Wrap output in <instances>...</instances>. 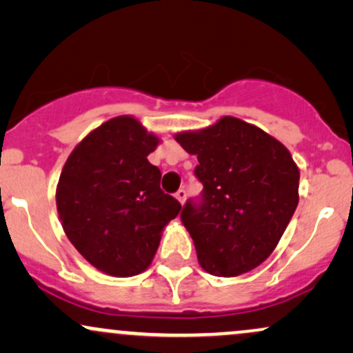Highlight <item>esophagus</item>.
<instances>
[{
  "label": "esophagus",
  "instance_id": "esophagus-1",
  "mask_svg": "<svg viewBox=\"0 0 353 353\" xmlns=\"http://www.w3.org/2000/svg\"><path fill=\"white\" fill-rule=\"evenodd\" d=\"M185 197H188V192H185L184 189H179L176 192V199L181 202V204H184V201H185Z\"/></svg>",
  "mask_w": 353,
  "mask_h": 353
}]
</instances>
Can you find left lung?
<instances>
[{
    "label": "left lung",
    "mask_w": 353,
    "mask_h": 353,
    "mask_svg": "<svg viewBox=\"0 0 353 353\" xmlns=\"http://www.w3.org/2000/svg\"><path fill=\"white\" fill-rule=\"evenodd\" d=\"M176 141L199 164L202 192L189 199L181 221L202 269L219 277L249 272L281 241L299 204V174L277 139L237 117L225 116Z\"/></svg>",
    "instance_id": "left-lung-1"
}]
</instances>
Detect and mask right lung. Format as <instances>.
<instances>
[{"label": "right lung", "instance_id": "add662e5", "mask_svg": "<svg viewBox=\"0 0 353 353\" xmlns=\"http://www.w3.org/2000/svg\"><path fill=\"white\" fill-rule=\"evenodd\" d=\"M156 145L139 121L114 117L76 145L59 176L56 205L64 232L89 264L109 275L148 269L164 225L181 210L148 161Z\"/></svg>", "mask_w": 353, "mask_h": 353}]
</instances>
